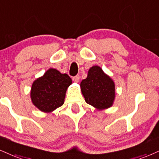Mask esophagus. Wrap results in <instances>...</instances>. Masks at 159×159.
Masks as SVG:
<instances>
[{"label":"esophagus","instance_id":"esophagus-1","mask_svg":"<svg viewBox=\"0 0 159 159\" xmlns=\"http://www.w3.org/2000/svg\"><path fill=\"white\" fill-rule=\"evenodd\" d=\"M72 80H73V81L75 82V83H78L80 80V76L79 75L75 76V77L72 78Z\"/></svg>","mask_w":159,"mask_h":159}]
</instances>
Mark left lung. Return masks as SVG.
Wrapping results in <instances>:
<instances>
[{"label":"left lung","instance_id":"8db88e82","mask_svg":"<svg viewBox=\"0 0 159 159\" xmlns=\"http://www.w3.org/2000/svg\"><path fill=\"white\" fill-rule=\"evenodd\" d=\"M81 90L85 101L97 110H104L113 105L116 98L114 81L99 66L89 68L86 79L81 82Z\"/></svg>","mask_w":159,"mask_h":159}]
</instances>
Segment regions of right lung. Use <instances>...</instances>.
<instances>
[{
	"instance_id": "1",
	"label": "right lung",
	"mask_w": 159,
	"mask_h": 159,
	"mask_svg": "<svg viewBox=\"0 0 159 159\" xmlns=\"http://www.w3.org/2000/svg\"><path fill=\"white\" fill-rule=\"evenodd\" d=\"M72 83L67 74L61 73L56 69H49L32 83V103L41 112L51 113L64 104L66 90Z\"/></svg>"
}]
</instances>
